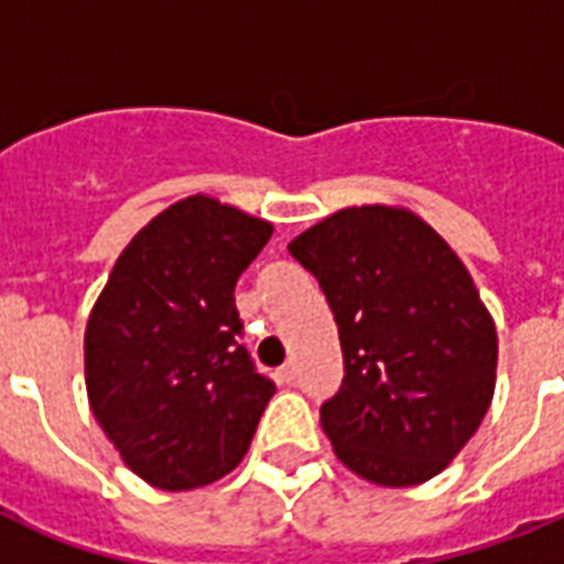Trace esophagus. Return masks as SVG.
<instances>
[{
	"label": "esophagus",
	"instance_id": "34e87169",
	"mask_svg": "<svg viewBox=\"0 0 564 564\" xmlns=\"http://www.w3.org/2000/svg\"><path fill=\"white\" fill-rule=\"evenodd\" d=\"M278 380L286 386H295V380H299V369H295V362H286V366H281V369H278Z\"/></svg>",
	"mask_w": 564,
	"mask_h": 564
}]
</instances>
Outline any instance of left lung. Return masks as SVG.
Instances as JSON below:
<instances>
[{"label":"left lung","mask_w":564,"mask_h":564,"mask_svg":"<svg viewBox=\"0 0 564 564\" xmlns=\"http://www.w3.org/2000/svg\"><path fill=\"white\" fill-rule=\"evenodd\" d=\"M334 310L345 377L322 403L334 454L403 489L445 471L477 433L498 330L456 251L406 207H345L290 242Z\"/></svg>","instance_id":"1"}]
</instances>
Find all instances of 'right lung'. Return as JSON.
<instances>
[{
	"instance_id": "1",
	"label": "right lung",
	"mask_w": 564,
	"mask_h": 564,
	"mask_svg": "<svg viewBox=\"0 0 564 564\" xmlns=\"http://www.w3.org/2000/svg\"><path fill=\"white\" fill-rule=\"evenodd\" d=\"M272 230L210 195L181 198L128 242L93 304L90 410L154 489L189 491L234 471L274 394L239 345L234 304Z\"/></svg>"
}]
</instances>
